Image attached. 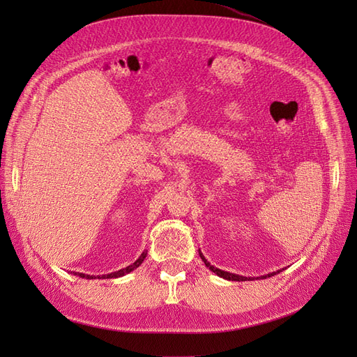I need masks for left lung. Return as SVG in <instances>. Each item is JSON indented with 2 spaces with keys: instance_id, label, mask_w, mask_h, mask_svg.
<instances>
[{
  "instance_id": "1",
  "label": "left lung",
  "mask_w": 357,
  "mask_h": 357,
  "mask_svg": "<svg viewBox=\"0 0 357 357\" xmlns=\"http://www.w3.org/2000/svg\"><path fill=\"white\" fill-rule=\"evenodd\" d=\"M199 256H201V259H202V262L205 264V266H207L208 269H211V271H213L214 274H218L219 277H222V278H225V280H229V282H248V280H255V278H256V280H259V278H268V277H273V275H275L277 273L282 271V269H280V271H277V273H271V274H266V275H262V277H243V275H238V274H232V273H228V271H222V269L210 265V262L207 261V259L204 257V255L201 253V250H199Z\"/></svg>"
}]
</instances>
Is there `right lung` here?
I'll return each instance as SVG.
<instances>
[{
    "label": "right lung",
    "mask_w": 357,
    "mask_h": 357,
    "mask_svg": "<svg viewBox=\"0 0 357 357\" xmlns=\"http://www.w3.org/2000/svg\"><path fill=\"white\" fill-rule=\"evenodd\" d=\"M146 255H147V250L146 252H143L142 253V256H139L137 261L132 264V265H129V266H126V268H123V269H119V271H116V273H112V274H105V275H88V274H82V273H73L74 275H79V277H82V278H88V280H92V278H117V277H122V275H125V274H129L131 271H134L135 268H138L139 265L143 264V261H144V257H146Z\"/></svg>",
    "instance_id": "1"
}]
</instances>
